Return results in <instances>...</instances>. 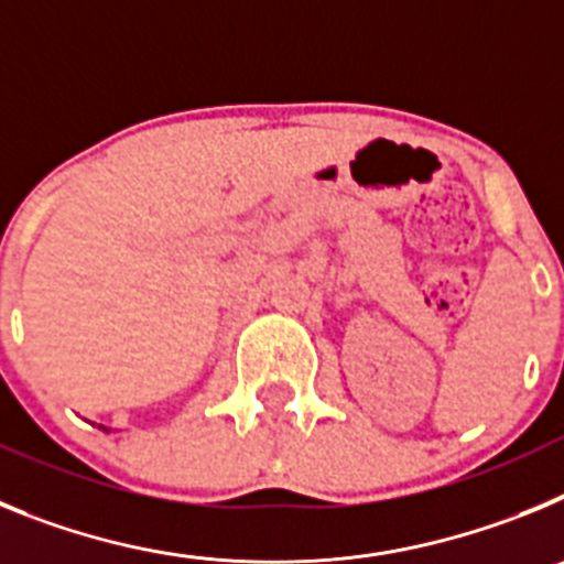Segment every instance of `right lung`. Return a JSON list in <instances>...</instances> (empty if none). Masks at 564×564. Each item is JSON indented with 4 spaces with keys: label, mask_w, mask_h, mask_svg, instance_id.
Masks as SVG:
<instances>
[{
    "label": "right lung",
    "mask_w": 564,
    "mask_h": 564,
    "mask_svg": "<svg viewBox=\"0 0 564 564\" xmlns=\"http://www.w3.org/2000/svg\"><path fill=\"white\" fill-rule=\"evenodd\" d=\"M98 430H104V432H109V430H107V426H98Z\"/></svg>",
    "instance_id": "add662e5"
}]
</instances>
